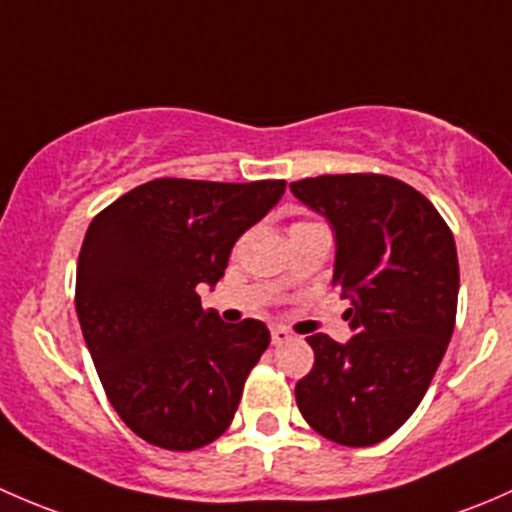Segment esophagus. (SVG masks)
<instances>
[{
    "label": "esophagus",
    "mask_w": 512,
    "mask_h": 512,
    "mask_svg": "<svg viewBox=\"0 0 512 512\" xmlns=\"http://www.w3.org/2000/svg\"><path fill=\"white\" fill-rule=\"evenodd\" d=\"M293 335L288 333L286 328H273L271 330V342L273 345H286V342H291Z\"/></svg>",
    "instance_id": "34e87169"
}]
</instances>
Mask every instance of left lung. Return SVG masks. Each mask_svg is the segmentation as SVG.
<instances>
[{
  "instance_id": "8db88e82",
  "label": "left lung",
  "mask_w": 512,
  "mask_h": 512,
  "mask_svg": "<svg viewBox=\"0 0 512 512\" xmlns=\"http://www.w3.org/2000/svg\"><path fill=\"white\" fill-rule=\"evenodd\" d=\"M333 224V286L352 300L347 345L305 337L313 370L295 384L310 429L340 446L392 436L419 402L449 347L458 305L456 241L434 204L402 179L374 172L291 182Z\"/></svg>"
}]
</instances>
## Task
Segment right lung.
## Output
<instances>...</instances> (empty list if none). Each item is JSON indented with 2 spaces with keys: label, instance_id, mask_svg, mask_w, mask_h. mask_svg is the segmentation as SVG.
<instances>
[{
  "label": "right lung",
  "instance_id": "right-lung-1",
  "mask_svg": "<svg viewBox=\"0 0 512 512\" xmlns=\"http://www.w3.org/2000/svg\"><path fill=\"white\" fill-rule=\"evenodd\" d=\"M283 179L162 177L98 212L76 268V313L120 419L147 444L217 441L271 342L261 320L221 323L197 286L224 276L236 239L281 199Z\"/></svg>",
  "mask_w": 512,
  "mask_h": 512
}]
</instances>
